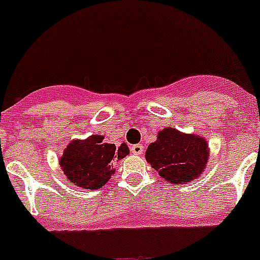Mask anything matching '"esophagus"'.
I'll use <instances>...</instances> for the list:
<instances>
[{"label": "esophagus", "mask_w": 260, "mask_h": 260, "mask_svg": "<svg viewBox=\"0 0 260 260\" xmlns=\"http://www.w3.org/2000/svg\"><path fill=\"white\" fill-rule=\"evenodd\" d=\"M143 151H144V147L142 144H135V146L132 147V152L134 154H142Z\"/></svg>", "instance_id": "esophagus-1"}]
</instances>
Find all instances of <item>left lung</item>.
I'll return each instance as SVG.
<instances>
[{
	"mask_svg": "<svg viewBox=\"0 0 260 260\" xmlns=\"http://www.w3.org/2000/svg\"><path fill=\"white\" fill-rule=\"evenodd\" d=\"M147 162L171 184L189 183L204 171L209 161L208 142L200 135L183 134L177 128L159 130L146 152Z\"/></svg>",
	"mask_w": 260,
	"mask_h": 260,
	"instance_id": "left-lung-1",
	"label": "left lung"
}]
</instances>
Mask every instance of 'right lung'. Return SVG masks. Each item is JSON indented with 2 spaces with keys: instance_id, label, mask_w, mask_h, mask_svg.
<instances>
[{
  "instance_id": "1",
  "label": "right lung",
  "mask_w": 260,
  "mask_h": 260,
  "mask_svg": "<svg viewBox=\"0 0 260 260\" xmlns=\"http://www.w3.org/2000/svg\"><path fill=\"white\" fill-rule=\"evenodd\" d=\"M102 135H91L85 140H72L59 159L64 175L71 184L86 189H99L114 174V161L128 154L126 143L120 147L103 142Z\"/></svg>"
}]
</instances>
